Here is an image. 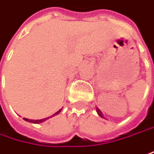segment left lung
<instances>
[{
    "label": "left lung",
    "mask_w": 154,
    "mask_h": 154,
    "mask_svg": "<svg viewBox=\"0 0 154 154\" xmlns=\"http://www.w3.org/2000/svg\"><path fill=\"white\" fill-rule=\"evenodd\" d=\"M96 111H97V113H98L99 116H100L101 118H104V119H106V118H105V117L103 116V114H102V112H101V111H100V109H99L98 107H96Z\"/></svg>",
    "instance_id": "1"
}]
</instances>
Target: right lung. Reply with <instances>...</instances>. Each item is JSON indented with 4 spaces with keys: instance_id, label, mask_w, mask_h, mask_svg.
I'll return each mask as SVG.
<instances>
[{
    "instance_id": "add662e5",
    "label": "right lung",
    "mask_w": 154,
    "mask_h": 154,
    "mask_svg": "<svg viewBox=\"0 0 154 154\" xmlns=\"http://www.w3.org/2000/svg\"><path fill=\"white\" fill-rule=\"evenodd\" d=\"M62 111V109H60L59 111H57L55 114H54L52 116H50V117H47V118H44V119H40V120H31V119H27V118H23L24 121H26V122H32V123H40V122H45L46 120H48V119L51 118V117H53V116H57L60 112Z\"/></svg>"
}]
</instances>
